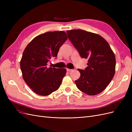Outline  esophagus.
Instances as JSON below:
<instances>
[{
	"label": "esophagus",
	"mask_w": 132,
	"mask_h": 132,
	"mask_svg": "<svg viewBox=\"0 0 132 132\" xmlns=\"http://www.w3.org/2000/svg\"><path fill=\"white\" fill-rule=\"evenodd\" d=\"M66 69H67V71H68V72H69V71H71V70H72V69H68V68H67Z\"/></svg>",
	"instance_id": "obj_1"
}]
</instances>
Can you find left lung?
<instances>
[{
    "label": "left lung",
    "mask_w": 132,
    "mask_h": 132,
    "mask_svg": "<svg viewBox=\"0 0 132 132\" xmlns=\"http://www.w3.org/2000/svg\"><path fill=\"white\" fill-rule=\"evenodd\" d=\"M68 38L82 58H88L87 67L79 69L75 80L78 88L89 95L101 93L115 73L116 58L109 44L101 36L82 30L67 31Z\"/></svg>",
    "instance_id": "left-lung-1"
}]
</instances>
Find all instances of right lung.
Here are the masks:
<instances>
[{
	"label": "right lung",
	"mask_w": 132,
	"mask_h": 132,
	"mask_svg": "<svg viewBox=\"0 0 132 132\" xmlns=\"http://www.w3.org/2000/svg\"><path fill=\"white\" fill-rule=\"evenodd\" d=\"M67 38L64 31L48 32L35 37L25 48L20 61L22 77L37 94L49 95L61 86L66 69L47 65L52 57H57Z\"/></svg>",
	"instance_id": "add662e5"
}]
</instances>
